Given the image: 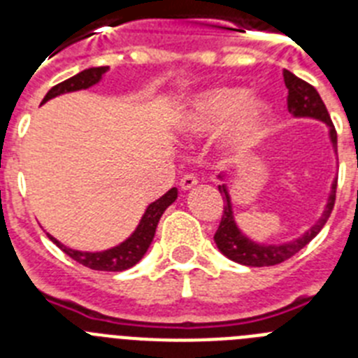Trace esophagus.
Wrapping results in <instances>:
<instances>
[{
  "instance_id": "34e87169",
  "label": "esophagus",
  "mask_w": 358,
  "mask_h": 358,
  "mask_svg": "<svg viewBox=\"0 0 358 358\" xmlns=\"http://www.w3.org/2000/svg\"><path fill=\"white\" fill-rule=\"evenodd\" d=\"M179 185H181L182 189L194 188V186L197 185V176H194V173H185V176L181 177V181H179Z\"/></svg>"
}]
</instances>
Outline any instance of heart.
I'll use <instances>...</instances> for the list:
<instances>
[{
	"mask_svg": "<svg viewBox=\"0 0 358 358\" xmlns=\"http://www.w3.org/2000/svg\"><path fill=\"white\" fill-rule=\"evenodd\" d=\"M243 87H215L189 102L179 125L192 134L213 132L226 127V141L231 147L245 148L256 143L271 116V107L262 98H248Z\"/></svg>",
	"mask_w": 358,
	"mask_h": 358,
	"instance_id": "obj_1",
	"label": "heart"
}]
</instances>
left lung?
Returning <instances> with one entry per match:
<instances>
[{
  "label": "left lung",
  "instance_id": "left-lung-1",
  "mask_svg": "<svg viewBox=\"0 0 358 358\" xmlns=\"http://www.w3.org/2000/svg\"><path fill=\"white\" fill-rule=\"evenodd\" d=\"M283 78H285V85L287 90H289L287 106H289L290 113L294 116H308V118L321 120V122L327 123L328 129H330L331 143H334V148H337V131H335L334 123H331L327 106L321 100L314 85H310L308 82L296 77L289 69L283 71ZM335 189H337V181L331 185V194L322 217L319 218L317 224L312 229L306 231L301 238L283 243V245H264V243L252 242V240H249L248 236L240 233V229L235 224V218H233L229 194H227L226 186L220 185L218 186V192L222 195L224 213L222 218H220V224H218L217 233L213 236L215 243H217V248L220 249L222 255H226L229 260L236 262V264L249 265V267H271V265L281 264V262L289 260L296 252L301 251L310 240L315 238V235L327 224L335 204Z\"/></svg>",
  "mask_w": 358,
  "mask_h": 358
}]
</instances>
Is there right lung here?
I'll use <instances>...</instances> for the list:
<instances>
[{"instance_id":"1","label":"right lung","mask_w":358,"mask_h":358,"mask_svg":"<svg viewBox=\"0 0 358 358\" xmlns=\"http://www.w3.org/2000/svg\"><path fill=\"white\" fill-rule=\"evenodd\" d=\"M107 71V66H100V68H90L80 71L75 77L68 78V80L61 82V84L53 85L52 90L46 93L43 103L48 102L50 98L59 96L62 93H69V91H78V90H87L93 84H96L100 78H102L103 73ZM177 199V189L172 188L169 189L166 194L161 199H157L156 202H152L150 206L145 211L143 218H141L140 226L136 227V231L129 236L127 240L120 245L113 249H107L102 252H82L75 251V249H69L66 245H62L57 238H53L52 235H48V238L53 243H57V248H61L69 258H73L75 262L82 264L84 267H90L93 271H113V273H120V271H125V268H131L132 265H136L138 262L143 258V255L147 252L148 245L152 243V238L156 235V227L159 222L161 215L164 213V210L172 204Z\"/></svg>"}]
</instances>
